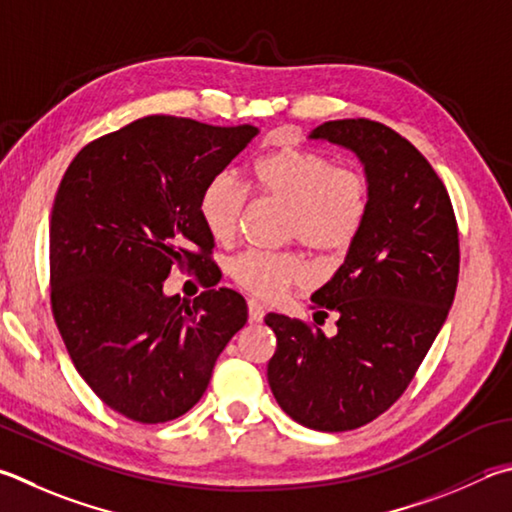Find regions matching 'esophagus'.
<instances>
[{"mask_svg": "<svg viewBox=\"0 0 512 512\" xmlns=\"http://www.w3.org/2000/svg\"><path fill=\"white\" fill-rule=\"evenodd\" d=\"M248 318L250 322H262L264 320V306L257 300H248Z\"/></svg>", "mask_w": 512, "mask_h": 512, "instance_id": "esophagus-1", "label": "esophagus"}]
</instances>
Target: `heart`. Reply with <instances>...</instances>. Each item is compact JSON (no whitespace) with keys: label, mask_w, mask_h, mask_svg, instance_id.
<instances>
[{"label":"heart","mask_w":512,"mask_h":512,"mask_svg":"<svg viewBox=\"0 0 512 512\" xmlns=\"http://www.w3.org/2000/svg\"><path fill=\"white\" fill-rule=\"evenodd\" d=\"M248 188L257 197L286 208L284 239L324 257L345 255L367 224L371 188L356 167L336 165L306 147H280L257 159ZM248 192L235 176L217 174L199 199V217L212 241L230 244L244 217ZM237 286L264 300L306 280V266L295 253L246 250L228 266Z\"/></svg>","instance_id":"obj_1"}]
</instances>
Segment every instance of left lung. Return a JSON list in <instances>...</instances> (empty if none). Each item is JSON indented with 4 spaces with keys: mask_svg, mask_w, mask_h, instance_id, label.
I'll list each match as a JSON object with an SVG mask.
<instances>
[{
    "mask_svg": "<svg viewBox=\"0 0 512 512\" xmlns=\"http://www.w3.org/2000/svg\"><path fill=\"white\" fill-rule=\"evenodd\" d=\"M309 138L358 156L371 206L345 264L311 295L313 320L336 315V336L280 313L264 318L277 338L268 385L293 421L345 432L374 421L412 383L457 291L459 230L443 181L394 129L347 118Z\"/></svg>",
    "mask_w": 512,
    "mask_h": 512,
    "instance_id": "1",
    "label": "left lung"
}]
</instances>
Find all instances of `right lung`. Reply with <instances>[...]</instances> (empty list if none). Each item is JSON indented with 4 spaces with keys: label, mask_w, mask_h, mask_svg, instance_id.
I'll use <instances>...</instances> for the list:
<instances>
[{
    "label": "right lung",
    "mask_w": 512,
    "mask_h": 512,
    "mask_svg": "<svg viewBox=\"0 0 512 512\" xmlns=\"http://www.w3.org/2000/svg\"><path fill=\"white\" fill-rule=\"evenodd\" d=\"M255 136L253 125L145 116L82 147L62 176L49 228L53 318L85 383L136 423L192 410L248 320L244 297L210 284L215 241L199 199ZM174 265L203 274L209 291L167 298Z\"/></svg>",
    "instance_id": "right-lung-1"
}]
</instances>
